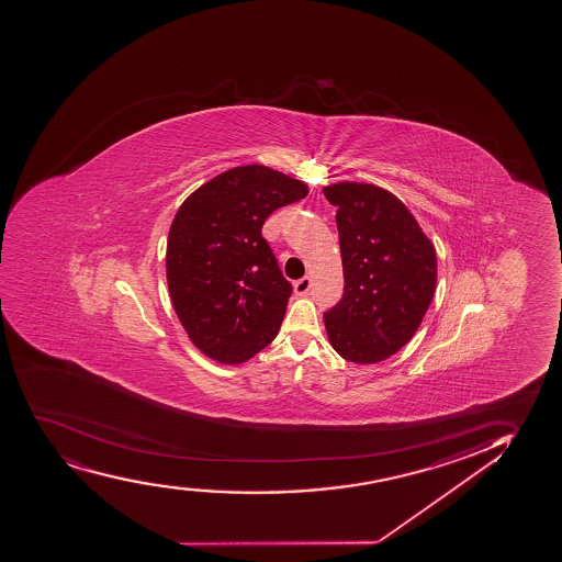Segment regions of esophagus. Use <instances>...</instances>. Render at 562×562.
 <instances>
[{"label":"esophagus","mask_w":562,"mask_h":562,"mask_svg":"<svg viewBox=\"0 0 562 562\" xmlns=\"http://www.w3.org/2000/svg\"><path fill=\"white\" fill-rule=\"evenodd\" d=\"M310 278L297 279L296 283H294V292H296L297 296H304V294H307V292H310Z\"/></svg>","instance_id":"obj_1"}]
</instances>
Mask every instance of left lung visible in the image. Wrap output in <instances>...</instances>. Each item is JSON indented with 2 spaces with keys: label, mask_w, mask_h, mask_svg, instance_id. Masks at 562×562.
<instances>
[{
  "label": "left lung",
  "mask_w": 562,
  "mask_h": 562,
  "mask_svg": "<svg viewBox=\"0 0 562 562\" xmlns=\"http://www.w3.org/2000/svg\"><path fill=\"white\" fill-rule=\"evenodd\" d=\"M337 206L342 296L324 313L331 347L355 363L395 355L416 334L437 284V252L407 206L384 189L342 181Z\"/></svg>",
  "instance_id": "obj_1"
}]
</instances>
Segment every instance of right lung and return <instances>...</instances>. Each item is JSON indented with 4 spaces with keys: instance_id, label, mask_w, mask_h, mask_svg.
<instances>
[{
    "instance_id": "1",
    "label": "right lung",
    "mask_w": 562,
    "mask_h": 562,
    "mask_svg": "<svg viewBox=\"0 0 562 562\" xmlns=\"http://www.w3.org/2000/svg\"><path fill=\"white\" fill-rule=\"evenodd\" d=\"M305 194L302 181L247 165L215 176L176 213L168 291L191 341L213 360L241 363L278 336L292 284L262 238V225Z\"/></svg>"
}]
</instances>
